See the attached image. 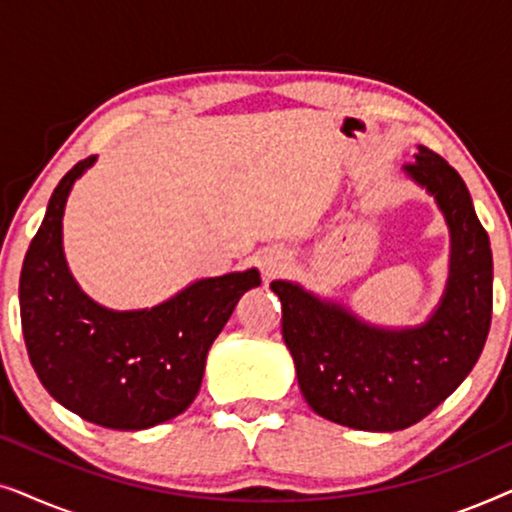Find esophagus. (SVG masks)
Here are the masks:
<instances>
[{
  "label": "esophagus",
  "mask_w": 512,
  "mask_h": 512,
  "mask_svg": "<svg viewBox=\"0 0 512 512\" xmlns=\"http://www.w3.org/2000/svg\"><path fill=\"white\" fill-rule=\"evenodd\" d=\"M258 265H261V272L265 277H277L286 265H289V254L284 249H265L261 251V258H258Z\"/></svg>",
  "instance_id": "esophagus-1"
}]
</instances>
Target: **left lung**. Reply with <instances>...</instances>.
Segmentation results:
<instances>
[{"mask_svg": "<svg viewBox=\"0 0 512 512\" xmlns=\"http://www.w3.org/2000/svg\"><path fill=\"white\" fill-rule=\"evenodd\" d=\"M403 170L450 228V275L424 324L373 326L300 284H270L307 405L359 431H401L436 410L478 363L492 324V249L464 179L426 146Z\"/></svg>", "mask_w": 512, "mask_h": 512, "instance_id": "1", "label": "left lung"}]
</instances>
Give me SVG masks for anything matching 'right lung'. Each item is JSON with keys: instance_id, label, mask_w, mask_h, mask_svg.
<instances>
[{"instance_id": "add662e5", "label": "right lung", "mask_w": 512, "mask_h": 512, "mask_svg": "<svg viewBox=\"0 0 512 512\" xmlns=\"http://www.w3.org/2000/svg\"><path fill=\"white\" fill-rule=\"evenodd\" d=\"M93 163H76L48 200L20 272V321L32 368L55 401L104 429L139 431L193 403L209 347L261 275L249 268L198 279L146 310L97 305L62 251L67 195Z\"/></svg>"}]
</instances>
